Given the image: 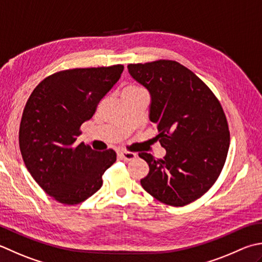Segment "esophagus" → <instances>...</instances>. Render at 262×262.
I'll return each mask as SVG.
<instances>
[{
  "instance_id": "1",
  "label": "esophagus",
  "mask_w": 262,
  "mask_h": 262,
  "mask_svg": "<svg viewBox=\"0 0 262 262\" xmlns=\"http://www.w3.org/2000/svg\"><path fill=\"white\" fill-rule=\"evenodd\" d=\"M119 157L122 159V160L126 161H130L133 159L136 158V155L133 152H128V151H120L119 152Z\"/></svg>"
}]
</instances>
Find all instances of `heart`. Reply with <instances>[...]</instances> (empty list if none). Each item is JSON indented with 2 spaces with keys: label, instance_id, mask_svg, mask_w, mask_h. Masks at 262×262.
Listing matches in <instances>:
<instances>
[{
  "label": "heart",
  "instance_id": "1",
  "mask_svg": "<svg viewBox=\"0 0 262 262\" xmlns=\"http://www.w3.org/2000/svg\"><path fill=\"white\" fill-rule=\"evenodd\" d=\"M144 90L142 87L134 85V84H128L127 86H125L124 89L121 91V96L124 95H128V94H137V93H143Z\"/></svg>",
  "mask_w": 262,
  "mask_h": 262
}]
</instances>
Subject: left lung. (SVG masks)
<instances>
[{"mask_svg":"<svg viewBox=\"0 0 262 262\" xmlns=\"http://www.w3.org/2000/svg\"><path fill=\"white\" fill-rule=\"evenodd\" d=\"M130 76L151 94L150 120L163 159L138 153L150 168L141 185L158 201L183 207L216 183L226 161L229 130L226 116L212 91L172 60L128 64Z\"/></svg>","mask_w":262,"mask_h":262,"instance_id":"8db88e82","label":"left lung"}]
</instances>
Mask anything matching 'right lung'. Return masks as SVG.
Here are the masks:
<instances>
[{"label": "right lung", "mask_w": 262, "mask_h": 262, "mask_svg": "<svg viewBox=\"0 0 262 262\" xmlns=\"http://www.w3.org/2000/svg\"><path fill=\"white\" fill-rule=\"evenodd\" d=\"M124 66L58 71L35 87L23 112L19 146L35 182L56 201L78 204L101 188L102 175L117 160L114 150L76 145L80 126L90 120Z\"/></svg>", "instance_id": "add662e5"}]
</instances>
